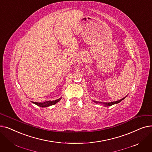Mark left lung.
I'll return each instance as SVG.
<instances>
[{
    "label": "left lung",
    "mask_w": 152,
    "mask_h": 152,
    "mask_svg": "<svg viewBox=\"0 0 152 152\" xmlns=\"http://www.w3.org/2000/svg\"><path fill=\"white\" fill-rule=\"evenodd\" d=\"M127 97V96L124 97V98L118 100V101H114V102H98V101H93L94 102L97 104V103H101L102 104H104V105H105V106H110V105H113L114 104H118L120 102H121L122 100H124V99Z\"/></svg>",
    "instance_id": "obj_1"
}]
</instances>
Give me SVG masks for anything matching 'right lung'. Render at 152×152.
Listing matches in <instances>:
<instances>
[{"instance_id": "obj_1", "label": "right lung", "mask_w": 152, "mask_h": 152, "mask_svg": "<svg viewBox=\"0 0 152 152\" xmlns=\"http://www.w3.org/2000/svg\"><path fill=\"white\" fill-rule=\"evenodd\" d=\"M61 98L62 97H60V98H59V99H58L55 100V101H46V102H33V103L37 105L38 106H39V107H47L50 106V105H53L56 104L57 102H58L61 99Z\"/></svg>"}]
</instances>
